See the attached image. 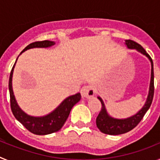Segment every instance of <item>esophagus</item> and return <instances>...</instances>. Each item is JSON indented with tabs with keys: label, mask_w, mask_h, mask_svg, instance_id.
<instances>
[{
	"label": "esophagus",
	"mask_w": 160,
	"mask_h": 160,
	"mask_svg": "<svg viewBox=\"0 0 160 160\" xmlns=\"http://www.w3.org/2000/svg\"><path fill=\"white\" fill-rule=\"evenodd\" d=\"M81 94L83 98H90L95 94V89L92 85L84 86L81 90Z\"/></svg>",
	"instance_id": "34e87169"
}]
</instances>
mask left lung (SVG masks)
I'll return each instance as SVG.
<instances>
[{"label":"left lung","instance_id":"1","mask_svg":"<svg viewBox=\"0 0 160 160\" xmlns=\"http://www.w3.org/2000/svg\"><path fill=\"white\" fill-rule=\"evenodd\" d=\"M126 45L129 49H135L140 53H142V54L146 55L147 57L149 58V60L151 61V63H152V78H151L149 94H148V99H147L145 105L143 106V107L141 109L140 111H138L136 114L133 115L132 117H130V118H126V119H115V118H113L109 116L108 114L107 113V111H106L105 106H104L102 100L100 97L98 98L102 103V108L97 118H96V125L101 132L107 134V135H121V134H124V133H127L134 129L142 119L147 111H148V109L152 105V100H153L155 87H154L153 62H152V58L150 57V55L147 53L146 50L139 44L134 42V41L126 40Z\"/></svg>","mask_w":160,"mask_h":160}]
</instances>
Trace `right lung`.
<instances>
[{
	"instance_id": "right-lung-1",
	"label": "right lung",
	"mask_w": 160,
	"mask_h": 160,
	"mask_svg": "<svg viewBox=\"0 0 160 160\" xmlns=\"http://www.w3.org/2000/svg\"><path fill=\"white\" fill-rule=\"evenodd\" d=\"M54 44V42H50V41L47 40L32 42V43L29 44V46H26L22 53H23L24 51L27 50V49H31V48L49 47V46H53ZM14 66H15V64H14ZM14 66H12V70H11L10 75H9V81H8V90H9V95H10V107L14 117L28 131L33 133L35 135H49V134L58 131L64 125L65 122L70 114L72 107L81 99L80 93H78L74 95L68 97L61 103L60 106L55 111H53V112L46 115V116H29L20 109L13 95L12 88V77Z\"/></svg>"
}]
</instances>
